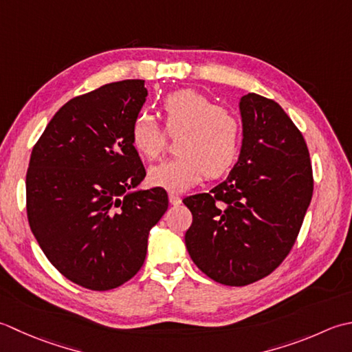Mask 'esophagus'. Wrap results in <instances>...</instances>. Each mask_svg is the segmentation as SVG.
Here are the masks:
<instances>
[{"mask_svg":"<svg viewBox=\"0 0 352 352\" xmlns=\"http://www.w3.org/2000/svg\"><path fill=\"white\" fill-rule=\"evenodd\" d=\"M168 200H170L171 205H179V204L182 202L181 196L176 195V192H170V195H168Z\"/></svg>","mask_w":352,"mask_h":352,"instance_id":"esophagus-1","label":"esophagus"}]
</instances>
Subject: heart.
Listing matches in <instances>:
<instances>
[{
    "label": "heart",
    "mask_w": 352,
    "mask_h": 352,
    "mask_svg": "<svg viewBox=\"0 0 352 352\" xmlns=\"http://www.w3.org/2000/svg\"><path fill=\"white\" fill-rule=\"evenodd\" d=\"M166 131L177 135V156L150 167L148 182L168 191H185L208 175L216 177L232 166L240 147L241 126L235 113L216 106L195 89L171 92L161 103ZM136 152L156 160L166 148V132L140 113L131 131Z\"/></svg>",
    "instance_id": "b5f03b06"
}]
</instances>
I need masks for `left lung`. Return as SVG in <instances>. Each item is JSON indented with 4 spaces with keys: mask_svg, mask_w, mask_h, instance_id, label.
<instances>
[{
    "mask_svg": "<svg viewBox=\"0 0 352 352\" xmlns=\"http://www.w3.org/2000/svg\"><path fill=\"white\" fill-rule=\"evenodd\" d=\"M239 161L210 192L184 199L192 223L185 246L196 266L225 285H248L272 274L302 226L313 196L302 133L274 100L254 92L239 102Z\"/></svg>",
    "mask_w": 352,
    "mask_h": 352,
    "instance_id": "obj_1",
    "label": "left lung"
}]
</instances>
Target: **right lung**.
Wrapping results in <instances>:
<instances>
[{"instance_id":"obj_1","label":"right lung","mask_w":352,"mask_h":352,"mask_svg":"<svg viewBox=\"0 0 352 352\" xmlns=\"http://www.w3.org/2000/svg\"><path fill=\"white\" fill-rule=\"evenodd\" d=\"M146 97L144 80H121L69 100L33 147L28 223L48 261L85 289L135 276L168 208L160 186L136 190L146 170L131 131Z\"/></svg>"}]
</instances>
